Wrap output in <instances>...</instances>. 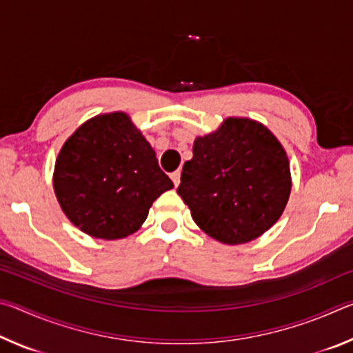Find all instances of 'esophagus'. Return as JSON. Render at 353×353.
<instances>
[{"instance_id":"1","label":"esophagus","mask_w":353,"mask_h":353,"mask_svg":"<svg viewBox=\"0 0 353 353\" xmlns=\"http://www.w3.org/2000/svg\"><path fill=\"white\" fill-rule=\"evenodd\" d=\"M171 181L174 183V187H177L179 183H181V171H174L171 174Z\"/></svg>"}]
</instances>
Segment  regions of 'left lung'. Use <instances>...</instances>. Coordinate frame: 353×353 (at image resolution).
<instances>
[{"mask_svg":"<svg viewBox=\"0 0 353 353\" xmlns=\"http://www.w3.org/2000/svg\"><path fill=\"white\" fill-rule=\"evenodd\" d=\"M177 193L213 240L249 243L282 216L291 193L288 155L265 124L229 117L196 137Z\"/></svg>","mask_w":353,"mask_h":353,"instance_id":"8db88e82","label":"left lung"}]
</instances>
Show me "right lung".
I'll list each match as a JSON object with an SVG mask.
<instances>
[{
	"label": "right lung",
	"instance_id": "1",
	"mask_svg": "<svg viewBox=\"0 0 353 353\" xmlns=\"http://www.w3.org/2000/svg\"><path fill=\"white\" fill-rule=\"evenodd\" d=\"M52 185L71 223L101 240L132 235L152 202L174 188L124 112L101 113L68 137L56 159Z\"/></svg>",
	"mask_w": 353,
	"mask_h": 353
}]
</instances>
